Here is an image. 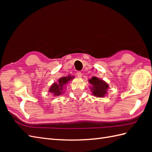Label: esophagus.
Returning <instances> with one entry per match:
<instances>
[{"label":"esophagus","instance_id":"esophagus-1","mask_svg":"<svg viewBox=\"0 0 152 152\" xmlns=\"http://www.w3.org/2000/svg\"><path fill=\"white\" fill-rule=\"evenodd\" d=\"M76 75H77V76L78 77V78H81L82 76V72H78L76 73Z\"/></svg>","mask_w":152,"mask_h":152}]
</instances>
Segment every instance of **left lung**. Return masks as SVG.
<instances>
[{"mask_svg": "<svg viewBox=\"0 0 152 152\" xmlns=\"http://www.w3.org/2000/svg\"><path fill=\"white\" fill-rule=\"evenodd\" d=\"M89 83L93 86L91 91L93 94L98 97H102L106 93V90L108 88V85L104 81L93 76L89 80Z\"/></svg>", "mask_w": 152, "mask_h": 152, "instance_id": "left-lung-1", "label": "left lung"}]
</instances>
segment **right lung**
Returning a JSON list of instances; mask_svg holds the SVG:
<instances>
[{"label": "right lung", "mask_w": 152, "mask_h": 152, "mask_svg": "<svg viewBox=\"0 0 152 152\" xmlns=\"http://www.w3.org/2000/svg\"><path fill=\"white\" fill-rule=\"evenodd\" d=\"M72 79V77L70 76L61 78L58 80L57 83H54L51 86L49 91L51 93H53L54 95L59 96L61 95L64 86L66 85V83H68V82L70 81V80Z\"/></svg>", "instance_id": "right-lung-1"}]
</instances>
